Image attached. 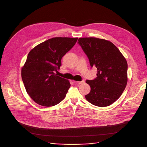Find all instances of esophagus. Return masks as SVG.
Here are the masks:
<instances>
[{
	"label": "esophagus",
	"instance_id": "34e87169",
	"mask_svg": "<svg viewBox=\"0 0 147 147\" xmlns=\"http://www.w3.org/2000/svg\"><path fill=\"white\" fill-rule=\"evenodd\" d=\"M84 82V81H74V83L75 84H81Z\"/></svg>",
	"mask_w": 147,
	"mask_h": 147
}]
</instances>
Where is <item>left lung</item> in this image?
<instances>
[{"label": "left lung", "mask_w": 147, "mask_h": 147, "mask_svg": "<svg viewBox=\"0 0 147 147\" xmlns=\"http://www.w3.org/2000/svg\"><path fill=\"white\" fill-rule=\"evenodd\" d=\"M78 44L87 56L90 66L97 69V77L87 80L90 92L87 100L95 106L108 107L122 94L127 82V63L111 42L96 38H80Z\"/></svg>", "instance_id": "1"}]
</instances>
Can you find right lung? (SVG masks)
<instances>
[{
    "mask_svg": "<svg viewBox=\"0 0 147 147\" xmlns=\"http://www.w3.org/2000/svg\"><path fill=\"white\" fill-rule=\"evenodd\" d=\"M78 38H53L33 48L22 70L26 91L39 105L50 107L65 98L69 80L57 76L61 60L76 44Z\"/></svg>",
    "mask_w": 147,
    "mask_h": 147,
    "instance_id": "1",
    "label": "right lung"
}]
</instances>
